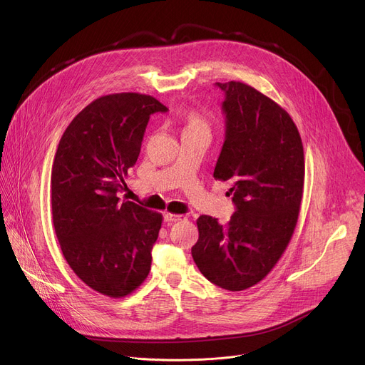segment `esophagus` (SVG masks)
<instances>
[{
	"instance_id": "obj_1",
	"label": "esophagus",
	"mask_w": 365,
	"mask_h": 365,
	"mask_svg": "<svg viewBox=\"0 0 365 365\" xmlns=\"http://www.w3.org/2000/svg\"><path fill=\"white\" fill-rule=\"evenodd\" d=\"M182 218H183V215H179V214H170V212L165 214V221H168V222H176V221H180Z\"/></svg>"
}]
</instances>
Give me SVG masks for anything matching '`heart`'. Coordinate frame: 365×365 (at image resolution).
<instances>
[{"label":"heart","instance_id":"1","mask_svg":"<svg viewBox=\"0 0 365 365\" xmlns=\"http://www.w3.org/2000/svg\"><path fill=\"white\" fill-rule=\"evenodd\" d=\"M187 127H206V123L197 113H190L187 115Z\"/></svg>","mask_w":365,"mask_h":365}]
</instances>
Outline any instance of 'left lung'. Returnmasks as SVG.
Masks as SVG:
<instances>
[{
  "instance_id": "1",
  "label": "left lung",
  "mask_w": 365,
  "mask_h": 365,
  "mask_svg": "<svg viewBox=\"0 0 365 365\" xmlns=\"http://www.w3.org/2000/svg\"><path fill=\"white\" fill-rule=\"evenodd\" d=\"M217 85L225 92V141L214 178L232 183L237 212L225 225L200 215L192 257L207 280L240 292L262 282L292 240L304 154L296 124L277 102L242 82Z\"/></svg>"
}]
</instances>
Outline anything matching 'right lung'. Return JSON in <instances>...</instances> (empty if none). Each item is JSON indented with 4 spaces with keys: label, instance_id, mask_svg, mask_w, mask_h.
I'll list each match as a JSON object with an SVG mask.
<instances>
[{
    "label": "right lung",
    "instance_id": "right-lung-1",
    "mask_svg": "<svg viewBox=\"0 0 365 365\" xmlns=\"http://www.w3.org/2000/svg\"><path fill=\"white\" fill-rule=\"evenodd\" d=\"M160 101L138 92L92 101L65 130L51 168V215L63 257L91 289L125 297L141 286L163 215L124 200L128 169L138 159L143 135Z\"/></svg>",
    "mask_w": 365,
    "mask_h": 365
}]
</instances>
